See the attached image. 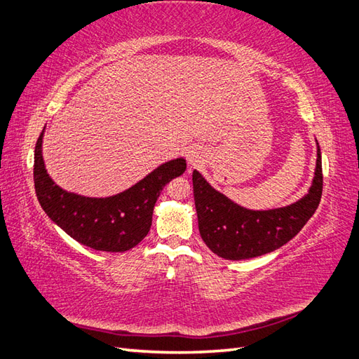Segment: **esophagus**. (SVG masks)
<instances>
[{
  "label": "esophagus",
  "instance_id": "34e87169",
  "mask_svg": "<svg viewBox=\"0 0 359 359\" xmlns=\"http://www.w3.org/2000/svg\"><path fill=\"white\" fill-rule=\"evenodd\" d=\"M186 158H187V163L190 167H196L203 159L201 149L200 147H189L186 152Z\"/></svg>",
  "mask_w": 359,
  "mask_h": 359
}]
</instances>
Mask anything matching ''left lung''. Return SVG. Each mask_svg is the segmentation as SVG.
Listing matches in <instances>:
<instances>
[{
    "mask_svg": "<svg viewBox=\"0 0 359 359\" xmlns=\"http://www.w3.org/2000/svg\"><path fill=\"white\" fill-rule=\"evenodd\" d=\"M198 227L209 249L224 259H249L289 243L318 209L323 194L321 149L316 142V167L309 192L290 205L250 210L215 190L194 170Z\"/></svg>",
    "mask_w": 359,
    "mask_h": 359,
    "instance_id": "obj_1",
    "label": "left lung"
}]
</instances>
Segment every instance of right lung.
I'll return each instance as SVG.
<instances>
[{
	"label": "right lung",
	"mask_w": 359,
	"mask_h": 359,
	"mask_svg": "<svg viewBox=\"0 0 359 359\" xmlns=\"http://www.w3.org/2000/svg\"><path fill=\"white\" fill-rule=\"evenodd\" d=\"M43 137L35 146L34 181L38 201L55 224L79 244L102 252H126L144 240L163 187L186 172V159L161 164L121 194L90 198L61 189L49 177L43 158Z\"/></svg>",
	"instance_id": "obj_1"
}]
</instances>
